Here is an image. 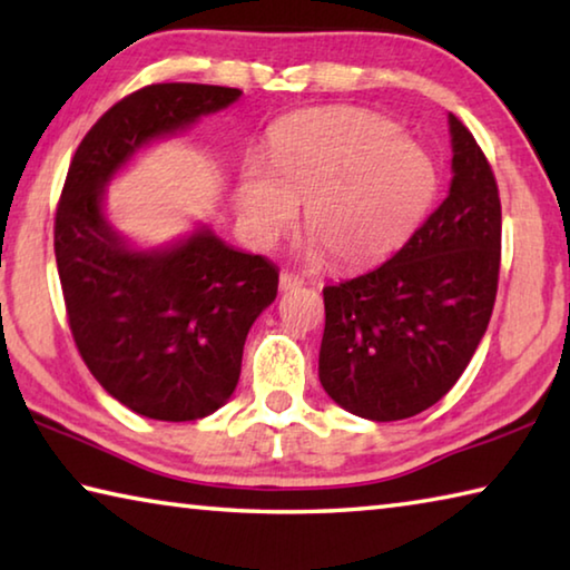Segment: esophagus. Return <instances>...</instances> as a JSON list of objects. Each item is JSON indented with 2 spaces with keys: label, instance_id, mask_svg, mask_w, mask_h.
<instances>
[{
  "label": "esophagus",
  "instance_id": "obj_1",
  "mask_svg": "<svg viewBox=\"0 0 570 570\" xmlns=\"http://www.w3.org/2000/svg\"><path fill=\"white\" fill-rule=\"evenodd\" d=\"M302 284H304V278H298L296 274L282 272V276H278V288H282V292H294V288H298Z\"/></svg>",
  "mask_w": 570,
  "mask_h": 570
}]
</instances>
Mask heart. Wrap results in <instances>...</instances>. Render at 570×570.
Returning a JSON list of instances; mask_svg holds the SVG:
<instances>
[{
	"instance_id": "heart-1",
	"label": "heart",
	"mask_w": 570,
	"mask_h": 570,
	"mask_svg": "<svg viewBox=\"0 0 570 570\" xmlns=\"http://www.w3.org/2000/svg\"><path fill=\"white\" fill-rule=\"evenodd\" d=\"M272 166L250 163L236 200L248 236L272 246L296 224L306 200L314 250L362 266L397 248L438 190L435 163L380 115L342 108L304 112L278 125Z\"/></svg>"
}]
</instances>
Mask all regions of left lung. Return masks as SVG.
Here are the masks:
<instances>
[{
    "mask_svg": "<svg viewBox=\"0 0 570 570\" xmlns=\"http://www.w3.org/2000/svg\"><path fill=\"white\" fill-rule=\"evenodd\" d=\"M450 196L372 272L324 286L320 380L356 417L407 420L452 390L495 306L500 196L472 132L450 115Z\"/></svg>",
    "mask_w": 570,
    "mask_h": 570,
    "instance_id": "8db88e82",
    "label": "left lung"
}]
</instances>
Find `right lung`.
<instances>
[{
	"mask_svg": "<svg viewBox=\"0 0 570 570\" xmlns=\"http://www.w3.org/2000/svg\"><path fill=\"white\" fill-rule=\"evenodd\" d=\"M238 95L196 82L130 92L77 146L57 204L55 258L77 352L105 392L150 420H200L234 394L246 334L276 298L278 268L208 228L132 250L105 220L102 190L150 140Z\"/></svg>",
	"mask_w": 570,
	"mask_h": 570,
	"instance_id": "right-lung-1",
	"label": "right lung"
}]
</instances>
